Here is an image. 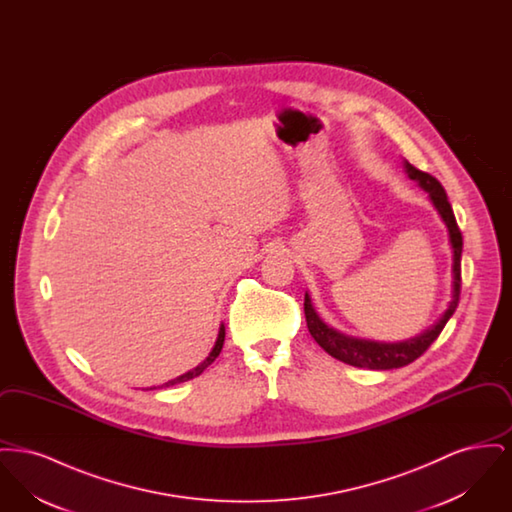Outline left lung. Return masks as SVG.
I'll return each instance as SVG.
<instances>
[{"instance_id":"8db88e82","label":"left lung","mask_w":512,"mask_h":512,"mask_svg":"<svg viewBox=\"0 0 512 512\" xmlns=\"http://www.w3.org/2000/svg\"><path fill=\"white\" fill-rule=\"evenodd\" d=\"M403 169L407 176L414 180L426 194L430 197L434 209L438 211L439 217L443 220L447 234H449V245L453 253V265H451V274H453V284H451V301L445 309V313L424 332L418 336L403 341H374L347 336L340 330L332 328L326 324L313 305V299L309 293H305V318L311 336L315 338L318 345L338 359L341 363L357 366V368H370V370H391V368H401V366L411 365L416 361L434 341L438 340L443 326L447 320L453 317L457 305H459V295H461V253H463V236L457 226V220L453 215L451 203L447 199V194L443 186L439 184L434 176L428 172L414 169L411 163L403 161Z\"/></svg>"}]
</instances>
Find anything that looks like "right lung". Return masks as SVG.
Masks as SVG:
<instances>
[{"label":"right lung","mask_w":512,"mask_h":512,"mask_svg":"<svg viewBox=\"0 0 512 512\" xmlns=\"http://www.w3.org/2000/svg\"><path fill=\"white\" fill-rule=\"evenodd\" d=\"M224 336H226V332H224V324H220L219 328V336H217V341H215V345H213V349H211V353L205 357V361L203 363H199V365L192 368V370H188V372H184L182 376H178V378H174V380H169V382H165L163 386H159V388H169V386H174V384H180V382H188V380H192L195 376H199L207 366L211 365L217 357L220 355V351H222V345H224ZM147 390H157L155 386L153 388H147Z\"/></svg>","instance_id":"right-lung-1"}]
</instances>
